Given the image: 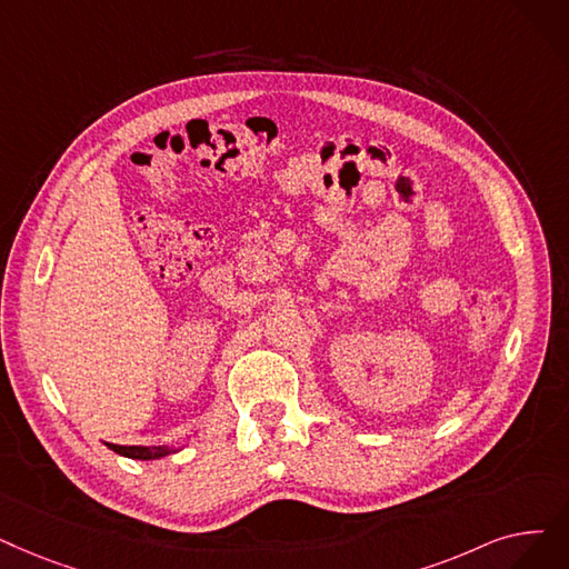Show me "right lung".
I'll list each match as a JSON object with an SVG mask.
<instances>
[{
	"mask_svg": "<svg viewBox=\"0 0 569 569\" xmlns=\"http://www.w3.org/2000/svg\"><path fill=\"white\" fill-rule=\"evenodd\" d=\"M109 449L132 460H158L162 456L177 453V449H169V447H118V443H109Z\"/></svg>",
	"mask_w": 569,
	"mask_h": 569,
	"instance_id": "obj_1",
	"label": "right lung"
}]
</instances>
